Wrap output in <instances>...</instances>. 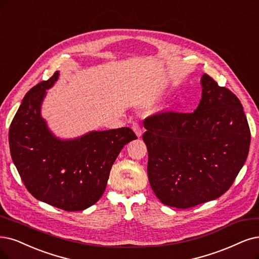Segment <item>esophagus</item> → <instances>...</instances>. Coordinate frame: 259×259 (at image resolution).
Returning a JSON list of instances; mask_svg holds the SVG:
<instances>
[{
  "instance_id": "obj_1",
  "label": "esophagus",
  "mask_w": 259,
  "mask_h": 259,
  "mask_svg": "<svg viewBox=\"0 0 259 259\" xmlns=\"http://www.w3.org/2000/svg\"><path fill=\"white\" fill-rule=\"evenodd\" d=\"M132 130H133V132L136 133V136H137L138 138H141V137H142V128H141V126H140L139 123H137V122L133 123Z\"/></svg>"
}]
</instances>
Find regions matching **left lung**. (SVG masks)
<instances>
[{
  "mask_svg": "<svg viewBox=\"0 0 259 259\" xmlns=\"http://www.w3.org/2000/svg\"><path fill=\"white\" fill-rule=\"evenodd\" d=\"M193 113L167 112L144 120L148 180L164 205L186 209L217 199L245 163L251 132L242 104L207 74Z\"/></svg>",
  "mask_w": 259,
  "mask_h": 259,
  "instance_id": "left-lung-1",
  "label": "left lung"
}]
</instances>
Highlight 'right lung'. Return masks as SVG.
Instances as JSON below:
<instances>
[{
	"instance_id": "obj_1",
	"label": "right lung",
	"mask_w": 259,
	"mask_h": 259,
	"mask_svg": "<svg viewBox=\"0 0 259 259\" xmlns=\"http://www.w3.org/2000/svg\"><path fill=\"white\" fill-rule=\"evenodd\" d=\"M56 71L26 93L9 128L11 155L26 189L35 198L66 211H80L102 196L114 161L133 131L118 128L89 131L61 139L41 115L47 91L59 80Z\"/></svg>"
}]
</instances>
